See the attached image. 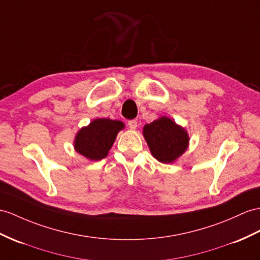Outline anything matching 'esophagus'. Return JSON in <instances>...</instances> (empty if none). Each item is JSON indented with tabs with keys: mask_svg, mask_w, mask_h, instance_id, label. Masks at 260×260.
Masks as SVG:
<instances>
[{
	"mask_svg": "<svg viewBox=\"0 0 260 260\" xmlns=\"http://www.w3.org/2000/svg\"><path fill=\"white\" fill-rule=\"evenodd\" d=\"M128 125H129L130 129H136L137 126H138L137 120H129V121H128Z\"/></svg>",
	"mask_w": 260,
	"mask_h": 260,
	"instance_id": "esophagus-1",
	"label": "esophagus"
}]
</instances>
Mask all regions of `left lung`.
I'll use <instances>...</instances> for the list:
<instances>
[{"label": "left lung", "instance_id": "8db88e82", "mask_svg": "<svg viewBox=\"0 0 260 260\" xmlns=\"http://www.w3.org/2000/svg\"><path fill=\"white\" fill-rule=\"evenodd\" d=\"M143 137L149 149L157 161L172 163L188 147V134L172 119L160 117L143 126Z\"/></svg>", "mask_w": 260, "mask_h": 260}]
</instances>
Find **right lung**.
<instances>
[{"instance_id":"add662e5","label":"right lung","mask_w":260,"mask_h":260,"mask_svg":"<svg viewBox=\"0 0 260 260\" xmlns=\"http://www.w3.org/2000/svg\"><path fill=\"white\" fill-rule=\"evenodd\" d=\"M124 123L107 118L94 119L76 135L74 147L79 154L91 161H99L108 155L116 137Z\"/></svg>"}]
</instances>
